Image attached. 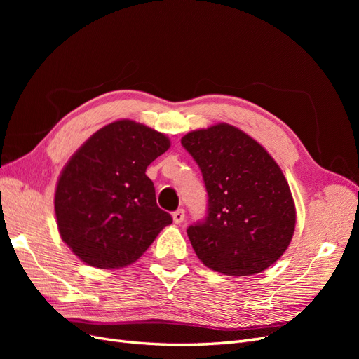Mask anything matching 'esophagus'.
Segmentation results:
<instances>
[{
    "label": "esophagus",
    "mask_w": 359,
    "mask_h": 359,
    "mask_svg": "<svg viewBox=\"0 0 359 359\" xmlns=\"http://www.w3.org/2000/svg\"><path fill=\"white\" fill-rule=\"evenodd\" d=\"M172 217H173V223L180 224V223L184 222V219H186V211H184V210H177L175 212L172 214Z\"/></svg>",
    "instance_id": "34e87169"
}]
</instances>
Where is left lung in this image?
I'll list each match as a JSON object with an SVG mask.
<instances>
[{"mask_svg": "<svg viewBox=\"0 0 359 359\" xmlns=\"http://www.w3.org/2000/svg\"><path fill=\"white\" fill-rule=\"evenodd\" d=\"M182 147L198 163L208 193L189 240L203 265L226 276H253L286 252L297 212L274 158L240 128L217 124L190 132Z\"/></svg>", "mask_w": 359, "mask_h": 359, "instance_id": "8db88e82", "label": "left lung"}]
</instances>
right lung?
<instances>
[{"instance_id":"obj_1","label":"right lung","mask_w":359,"mask_h":359,"mask_svg":"<svg viewBox=\"0 0 359 359\" xmlns=\"http://www.w3.org/2000/svg\"><path fill=\"white\" fill-rule=\"evenodd\" d=\"M169 147L163 133L121 119L95 132L69 160L57 184L55 215L62 241L85 264H133L172 223L145 175Z\"/></svg>"}]
</instances>
